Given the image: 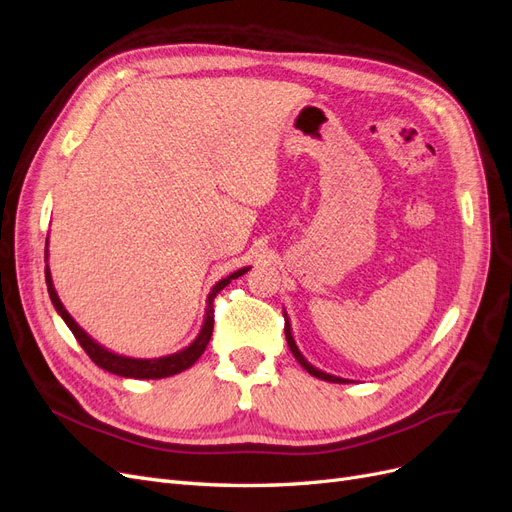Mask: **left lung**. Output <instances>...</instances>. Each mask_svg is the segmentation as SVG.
<instances>
[{"instance_id":"1","label":"left lung","mask_w":512,"mask_h":512,"mask_svg":"<svg viewBox=\"0 0 512 512\" xmlns=\"http://www.w3.org/2000/svg\"><path fill=\"white\" fill-rule=\"evenodd\" d=\"M285 336H287V344H289V349H291L293 357L300 361V366H302L308 374H312L315 378H321V381H327V383H351L349 378H340V376H334V374H327V372H323V370L315 368L312 364H308V359L300 353L298 344H295V340H293V334H291V323H289L287 315H285Z\"/></svg>"}]
</instances>
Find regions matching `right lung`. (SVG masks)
<instances>
[{
    "instance_id": "1",
    "label": "right lung",
    "mask_w": 512,
    "mask_h": 512,
    "mask_svg": "<svg viewBox=\"0 0 512 512\" xmlns=\"http://www.w3.org/2000/svg\"><path fill=\"white\" fill-rule=\"evenodd\" d=\"M44 261H48V240H46V249H44ZM244 272H249V268H240L234 274L221 278L219 283H214V287L210 289L208 298H206V315H204V325L200 329V334H197L195 340L189 346H185L183 351H176L172 355L155 357V359H138V357H127V355L114 353V351L106 349V346H102L97 340H93L85 332V329H82L72 319L70 312L65 310V306L61 304L59 295L55 291V285H53V276H51V268H48V263H46V268H44L48 295H51V302H53L55 310L59 312V317L65 321V325L72 329V334L78 340V344L82 346V349H85V353L91 357V361H93L95 366H100L106 372H112V374H117V376H125V378H166V376H174V374H180V372H185L187 368H191L195 361L202 357V353L206 351V346H208L210 336H212V327H214L212 300H214V295H217L223 287H227L229 283H232L234 278L242 276Z\"/></svg>"
}]
</instances>
